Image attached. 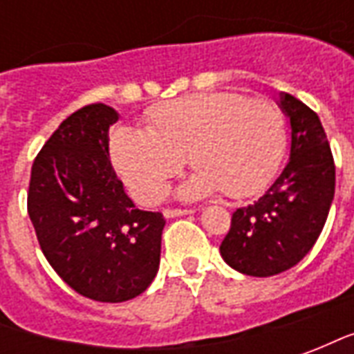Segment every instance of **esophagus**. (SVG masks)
Listing matches in <instances>:
<instances>
[{
	"mask_svg": "<svg viewBox=\"0 0 354 354\" xmlns=\"http://www.w3.org/2000/svg\"><path fill=\"white\" fill-rule=\"evenodd\" d=\"M193 210L189 208H165L162 210V214L167 216V218H176V216H185V214H192Z\"/></svg>",
	"mask_w": 354,
	"mask_h": 354,
	"instance_id": "esophagus-1",
	"label": "esophagus"
}]
</instances>
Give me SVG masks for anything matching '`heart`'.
<instances>
[{
  "label": "heart",
  "instance_id": "b5f03b06",
  "mask_svg": "<svg viewBox=\"0 0 354 354\" xmlns=\"http://www.w3.org/2000/svg\"><path fill=\"white\" fill-rule=\"evenodd\" d=\"M284 140V121L271 102L235 93H199L151 109L147 131L119 129L111 138V157L144 205L165 197L185 157L197 172L180 189L182 197L223 192L230 199H245L273 178Z\"/></svg>",
  "mask_w": 354,
  "mask_h": 354
}]
</instances>
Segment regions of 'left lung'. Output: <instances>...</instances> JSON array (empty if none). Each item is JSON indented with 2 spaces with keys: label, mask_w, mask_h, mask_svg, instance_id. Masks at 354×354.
Wrapping results in <instances>:
<instances>
[{
  "label": "left lung",
  "mask_w": 354,
  "mask_h": 354,
  "mask_svg": "<svg viewBox=\"0 0 354 354\" xmlns=\"http://www.w3.org/2000/svg\"><path fill=\"white\" fill-rule=\"evenodd\" d=\"M279 106L290 119V159L263 197L237 208L220 245L239 273L271 277L309 254L326 223L335 192V167L319 115L292 94Z\"/></svg>",
  "instance_id": "8db88e82"
}]
</instances>
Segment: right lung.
<instances>
[{
	"label": "right lung",
	"instance_id": "add662e5",
	"mask_svg": "<svg viewBox=\"0 0 354 354\" xmlns=\"http://www.w3.org/2000/svg\"><path fill=\"white\" fill-rule=\"evenodd\" d=\"M119 115L91 104L66 117L35 157L28 214L45 258L81 296L119 304L151 284L165 218L134 207L109 161Z\"/></svg>",
	"mask_w": 354,
	"mask_h": 354
}]
</instances>
